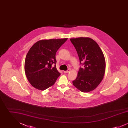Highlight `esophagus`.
Instances as JSON below:
<instances>
[{
    "label": "esophagus",
    "instance_id": "1",
    "mask_svg": "<svg viewBox=\"0 0 128 128\" xmlns=\"http://www.w3.org/2000/svg\"><path fill=\"white\" fill-rule=\"evenodd\" d=\"M69 72H70V70H67V71H64V72H64V73H68Z\"/></svg>",
    "mask_w": 128,
    "mask_h": 128
}]
</instances>
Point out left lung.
Wrapping results in <instances>:
<instances>
[{"label": "left lung", "instance_id": "left-lung-1", "mask_svg": "<svg viewBox=\"0 0 128 128\" xmlns=\"http://www.w3.org/2000/svg\"><path fill=\"white\" fill-rule=\"evenodd\" d=\"M79 58L80 68L73 84L80 91L88 92L94 90L103 79L106 60L98 43L89 37L70 39Z\"/></svg>", "mask_w": 128, "mask_h": 128}]
</instances>
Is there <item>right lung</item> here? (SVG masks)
Listing matches in <instances>:
<instances>
[{
    "instance_id": "right-lung-1",
    "label": "right lung",
    "mask_w": 128,
    "mask_h": 128,
    "mask_svg": "<svg viewBox=\"0 0 128 128\" xmlns=\"http://www.w3.org/2000/svg\"><path fill=\"white\" fill-rule=\"evenodd\" d=\"M68 38L41 40L34 44L27 54L25 73L30 84L44 91L55 84L60 73L55 65L56 53Z\"/></svg>"
}]
</instances>
